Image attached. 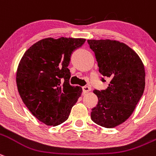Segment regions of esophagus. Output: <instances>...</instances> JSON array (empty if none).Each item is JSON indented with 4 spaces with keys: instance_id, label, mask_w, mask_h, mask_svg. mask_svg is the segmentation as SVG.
<instances>
[{
    "instance_id": "1",
    "label": "esophagus",
    "mask_w": 156,
    "mask_h": 156,
    "mask_svg": "<svg viewBox=\"0 0 156 156\" xmlns=\"http://www.w3.org/2000/svg\"><path fill=\"white\" fill-rule=\"evenodd\" d=\"M82 90H83V92H84V94H85V93H88L91 91V88L88 86H84L82 88Z\"/></svg>"
}]
</instances>
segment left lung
I'll return each mask as SVG.
<instances>
[{"instance_id": "left-lung-1", "label": "left lung", "mask_w": 156, "mask_h": 156, "mask_svg": "<svg viewBox=\"0 0 156 156\" xmlns=\"http://www.w3.org/2000/svg\"><path fill=\"white\" fill-rule=\"evenodd\" d=\"M88 42L94 52L100 73L110 81L105 90L93 91L98 101L91 112V120L112 129L130 117L143 94L145 67L138 54L122 42L109 39Z\"/></svg>"}]
</instances>
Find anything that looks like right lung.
Returning <instances> with one entry per match:
<instances>
[{"label":"right lung","instance_id":"right-lung-1","mask_svg":"<svg viewBox=\"0 0 156 156\" xmlns=\"http://www.w3.org/2000/svg\"><path fill=\"white\" fill-rule=\"evenodd\" d=\"M85 42L84 38H44L31 45L19 62L16 75L19 94L44 124L56 126L65 122L81 95V87L70 85L68 66L72 51Z\"/></svg>","mask_w":156,"mask_h":156}]
</instances>
